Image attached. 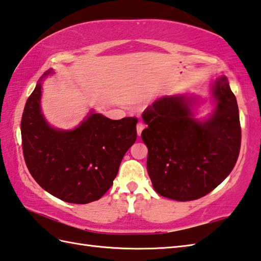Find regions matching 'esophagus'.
<instances>
[{
    "label": "esophagus",
    "mask_w": 261,
    "mask_h": 261,
    "mask_svg": "<svg viewBox=\"0 0 261 261\" xmlns=\"http://www.w3.org/2000/svg\"><path fill=\"white\" fill-rule=\"evenodd\" d=\"M143 129H145V124L141 123V122H139V123L137 124V134H138V136L141 135V132H142Z\"/></svg>",
    "instance_id": "obj_1"
}]
</instances>
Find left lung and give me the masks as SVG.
<instances>
[{"instance_id":"obj_1","label":"left lung","mask_w":261,"mask_h":261,"mask_svg":"<svg viewBox=\"0 0 261 261\" xmlns=\"http://www.w3.org/2000/svg\"><path fill=\"white\" fill-rule=\"evenodd\" d=\"M211 97L214 110L201 120L194 113L199 97L187 94L164 96L143 112L147 170L159 195L180 202L197 199L233 169L241 127L237 99L224 75L212 82Z\"/></svg>"}]
</instances>
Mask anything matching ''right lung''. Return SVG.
Segmentation results:
<instances>
[{
	"label": "right lung",
	"instance_id": "obj_1",
	"mask_svg": "<svg viewBox=\"0 0 261 261\" xmlns=\"http://www.w3.org/2000/svg\"><path fill=\"white\" fill-rule=\"evenodd\" d=\"M28 98L21 121L22 149L33 178L62 201L87 204L101 198L137 139L136 118L111 120L93 110L71 130L56 129L41 111V81Z\"/></svg>",
	"mask_w": 261,
	"mask_h": 261
}]
</instances>
